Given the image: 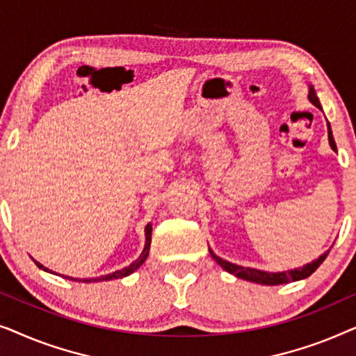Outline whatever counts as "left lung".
Listing matches in <instances>:
<instances>
[{
	"label": "left lung",
	"instance_id": "8db88e82",
	"mask_svg": "<svg viewBox=\"0 0 356 356\" xmlns=\"http://www.w3.org/2000/svg\"><path fill=\"white\" fill-rule=\"evenodd\" d=\"M308 100L313 104L314 106L321 108L319 99L316 95V90L313 86H308ZM327 138H329V144L332 147L334 152H337V145H335L334 136H332V129H330V124L327 123ZM330 251V250H329ZM329 251H325L324 254H321L318 259H314L309 264H306L303 267H296V269H290V270H282V272H267V270H261V269H254V267H243L238 264H233V262H228L225 259H222L220 256H217L211 248H209V252H211L212 259L217 262L222 269H225L228 274H233L238 279L248 280V282H254V284H261V285H282V284H290V282H296V280H303L306 277H309L313 272L318 269V267L323 264L325 257H327Z\"/></svg>",
	"mask_w": 356,
	"mask_h": 356
}]
</instances>
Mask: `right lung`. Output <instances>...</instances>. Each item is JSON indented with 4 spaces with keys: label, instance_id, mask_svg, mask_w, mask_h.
Here are the masks:
<instances>
[{
    "label": "right lung",
    "instance_id": "1",
    "mask_svg": "<svg viewBox=\"0 0 356 356\" xmlns=\"http://www.w3.org/2000/svg\"><path fill=\"white\" fill-rule=\"evenodd\" d=\"M150 240H152V223H147V225H145V245H144V250H143V252H140V256L138 257V259L131 262V264L128 267H124V269L115 270V272H111V274H106V275H102V277H97V279H81L79 280V279H74V277H70V275H63V277H65V279H67V280H74V282H106V280L123 279V277H128L129 274H133L134 270H138L139 267L144 264V261L147 259L149 251H150ZM33 262H35V264L38 266V269H42V270H45V272H50V274H55V272L50 270L45 266H42L40 262H37L35 259H33Z\"/></svg>",
    "mask_w": 356,
    "mask_h": 356
}]
</instances>
